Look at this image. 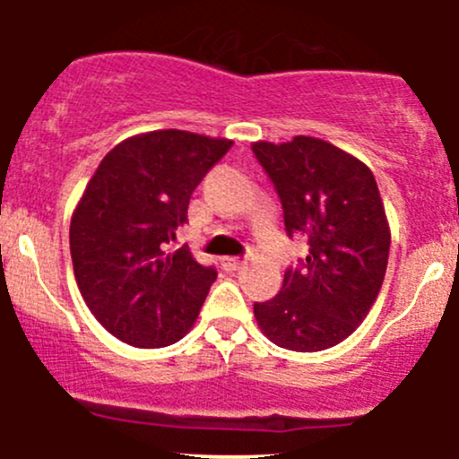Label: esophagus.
Returning <instances> with one entry per match:
<instances>
[{"instance_id":"esophagus-1","label":"esophagus","mask_w":459,"mask_h":459,"mask_svg":"<svg viewBox=\"0 0 459 459\" xmlns=\"http://www.w3.org/2000/svg\"><path fill=\"white\" fill-rule=\"evenodd\" d=\"M221 266H224L226 271H238V268L244 266V259L242 257H224L221 259Z\"/></svg>"}]
</instances>
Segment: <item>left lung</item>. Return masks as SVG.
<instances>
[{"label":"left lung","instance_id":"1","mask_svg":"<svg viewBox=\"0 0 459 459\" xmlns=\"http://www.w3.org/2000/svg\"><path fill=\"white\" fill-rule=\"evenodd\" d=\"M253 152L280 195L286 235L308 244L280 293L253 304L257 324L281 349H331L362 324L386 275L391 233L377 184L368 166L316 137L257 142Z\"/></svg>","mask_w":459,"mask_h":459}]
</instances>
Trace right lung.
<instances>
[{"label":"right lung","mask_w":459,"mask_h":459,"mask_svg":"<svg viewBox=\"0 0 459 459\" xmlns=\"http://www.w3.org/2000/svg\"><path fill=\"white\" fill-rule=\"evenodd\" d=\"M233 142L155 131L117 143L97 166L71 221L77 286L115 337L161 349L193 326L217 271L170 253L204 175Z\"/></svg>","instance_id":"1"}]
</instances>
